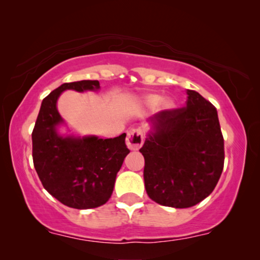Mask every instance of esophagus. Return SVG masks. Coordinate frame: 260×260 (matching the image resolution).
I'll return each instance as SVG.
<instances>
[{
    "mask_svg": "<svg viewBox=\"0 0 260 260\" xmlns=\"http://www.w3.org/2000/svg\"><path fill=\"white\" fill-rule=\"evenodd\" d=\"M144 142V133L143 130L140 129H131L127 133L126 136V144L130 150H138L142 147Z\"/></svg>",
    "mask_w": 260,
    "mask_h": 260,
    "instance_id": "obj_1",
    "label": "esophagus"
}]
</instances>
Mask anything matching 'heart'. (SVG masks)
Masks as SVG:
<instances>
[{
  "label": "heart",
  "instance_id": "1",
  "mask_svg": "<svg viewBox=\"0 0 260 260\" xmlns=\"http://www.w3.org/2000/svg\"><path fill=\"white\" fill-rule=\"evenodd\" d=\"M157 101H158V97H156V95H150V97L147 98V103L149 105H154ZM163 104H165L167 108H169V106L172 105V103H170L169 101H165L163 102Z\"/></svg>",
  "mask_w": 260,
  "mask_h": 260
}]
</instances>
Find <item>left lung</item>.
I'll return each mask as SVG.
<instances>
[{
  "mask_svg": "<svg viewBox=\"0 0 260 260\" xmlns=\"http://www.w3.org/2000/svg\"><path fill=\"white\" fill-rule=\"evenodd\" d=\"M182 108L150 117L154 133L140 149L144 156V186L162 206L188 208L214 190L223 169V137L215 106L187 90Z\"/></svg>",
  "mask_w": 260,
  "mask_h": 260,
  "instance_id": "1",
  "label": "left lung"
}]
</instances>
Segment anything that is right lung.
Segmentation results:
<instances>
[{
  "instance_id": "right-lung-1",
  "label": "right lung",
  "mask_w": 260,
  "mask_h": 260,
  "mask_svg": "<svg viewBox=\"0 0 260 260\" xmlns=\"http://www.w3.org/2000/svg\"><path fill=\"white\" fill-rule=\"evenodd\" d=\"M98 80L65 83L42 101L31 141L33 163L42 186L61 204L77 209L106 204L117 173L130 150L126 134L115 138L61 137L55 126L62 122L56 101L65 90H98Z\"/></svg>"
}]
</instances>
